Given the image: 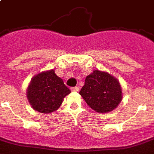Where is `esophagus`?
Instances as JSON below:
<instances>
[{
    "label": "esophagus",
    "mask_w": 154,
    "mask_h": 154,
    "mask_svg": "<svg viewBox=\"0 0 154 154\" xmlns=\"http://www.w3.org/2000/svg\"><path fill=\"white\" fill-rule=\"evenodd\" d=\"M72 91H78L79 88L78 87H73V88H71Z\"/></svg>",
    "instance_id": "34e87169"
}]
</instances>
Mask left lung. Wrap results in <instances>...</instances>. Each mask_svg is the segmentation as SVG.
Segmentation results:
<instances>
[{"mask_svg": "<svg viewBox=\"0 0 154 154\" xmlns=\"http://www.w3.org/2000/svg\"><path fill=\"white\" fill-rule=\"evenodd\" d=\"M79 94L91 109L98 113L113 111L122 98L119 81L107 72L100 70H94L87 76Z\"/></svg>", "mask_w": 154, "mask_h": 154, "instance_id": "obj_1", "label": "left lung"}]
</instances>
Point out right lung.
<instances>
[{"mask_svg": "<svg viewBox=\"0 0 154 154\" xmlns=\"http://www.w3.org/2000/svg\"><path fill=\"white\" fill-rule=\"evenodd\" d=\"M27 98L34 110L51 113L60 107L70 90L57 76L54 69L39 73L32 78L27 88Z\"/></svg>", "mask_w": 154, "mask_h": 154, "instance_id": "obj_1", "label": "right lung"}]
</instances>
